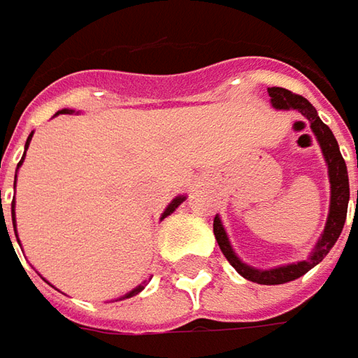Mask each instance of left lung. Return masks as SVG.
<instances>
[{"instance_id":"obj_1","label":"left lung","mask_w":358,"mask_h":358,"mask_svg":"<svg viewBox=\"0 0 358 358\" xmlns=\"http://www.w3.org/2000/svg\"><path fill=\"white\" fill-rule=\"evenodd\" d=\"M268 97H271V105L275 109H296L303 117L309 119L310 129L315 133L319 147L323 151L324 163H327V171H329V183H331V205H329V217L324 223L323 233L317 241L315 249L310 251L307 259L296 261V263H289V265H281V267L273 268H257L243 263L237 253L231 247V241L227 237V231L223 227L219 215H215L213 221V233L215 239L219 243L223 255L227 257V261L235 267L241 277H245L247 281L259 282V285H282V282L295 281L299 277H303L305 273H309L310 268L317 267L329 251L333 249V245L337 243L341 231L345 227L347 221V207H349V173H347V165L345 159L338 151V143L333 135V131L324 125L317 109L301 95H295L289 90L282 87H268ZM358 167V161H357ZM357 207H358V191H357Z\"/></svg>"}]
</instances>
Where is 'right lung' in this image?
Wrapping results in <instances>:
<instances>
[{"instance_id":"obj_1","label":"right lung","mask_w":358,"mask_h":358,"mask_svg":"<svg viewBox=\"0 0 358 358\" xmlns=\"http://www.w3.org/2000/svg\"><path fill=\"white\" fill-rule=\"evenodd\" d=\"M59 113H73V109H62V111H57L55 115H59ZM31 137H34V133H31V135L27 137V141H25V151H27V147H29V141H31ZM23 157H25V153H23ZM23 157H21V161H20V163H17V169H20L21 163H23ZM15 181H17V171H15ZM0 195H1V191H0ZM183 201H185V195H179V197H175V199H173L171 203L167 205V209L163 211V215H161V219H165L167 215H171L173 211H175V209H177V207H179L181 203H183ZM0 203H1V201H0ZM11 221H13V231H15V237H17V229H15V201L11 203ZM7 237H9V233H7ZM9 243H11V241H9ZM17 243H20V241H17ZM11 247H13V245H11ZM145 285H147V282H145V281L141 282V285H137V287H135L133 291H129L127 295H123V296H121V299H129V296L137 295V293H141V291H143V289H145Z\"/></svg>"}]
</instances>
